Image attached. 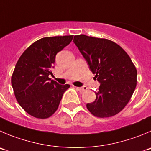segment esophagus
<instances>
[{
  "label": "esophagus",
  "instance_id": "34e87169",
  "mask_svg": "<svg viewBox=\"0 0 151 151\" xmlns=\"http://www.w3.org/2000/svg\"><path fill=\"white\" fill-rule=\"evenodd\" d=\"M76 89L78 90V91L84 92L85 91V90H87V87H86V86H83V87H76Z\"/></svg>",
  "mask_w": 151,
  "mask_h": 151
}]
</instances>
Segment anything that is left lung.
Returning a JSON list of instances; mask_svg holds the SVG:
<instances>
[{"label":"left lung","mask_w":151,"mask_h":151,"mask_svg":"<svg viewBox=\"0 0 151 151\" xmlns=\"http://www.w3.org/2000/svg\"><path fill=\"white\" fill-rule=\"evenodd\" d=\"M73 42L100 83L96 99L87 108L96 117L116 115L130 101L137 82V71L127 53L113 41L79 35Z\"/></svg>","instance_id":"1"}]
</instances>
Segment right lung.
I'll return each mask as SVG.
<instances>
[{"instance_id": "add662e5", "label": "right lung", "mask_w": 151, "mask_h": 151, "mask_svg": "<svg viewBox=\"0 0 151 151\" xmlns=\"http://www.w3.org/2000/svg\"><path fill=\"white\" fill-rule=\"evenodd\" d=\"M73 35L46 37L30 45L18 59L12 86L20 106L31 116L47 119L58 109L69 84L61 85L49 78L55 55L72 41Z\"/></svg>"}]
</instances>
